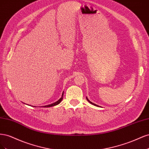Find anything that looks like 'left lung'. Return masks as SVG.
I'll return each mask as SVG.
<instances>
[{
    "mask_svg": "<svg viewBox=\"0 0 149 149\" xmlns=\"http://www.w3.org/2000/svg\"><path fill=\"white\" fill-rule=\"evenodd\" d=\"M86 100H88V101L89 102V103H91V104H93V105H94V106H99L98 105H97V104H94V103H93L92 102H91V101H90L89 100H88V97H86Z\"/></svg>",
    "mask_w": 149,
    "mask_h": 149,
    "instance_id": "8db88e82",
    "label": "left lung"
}]
</instances>
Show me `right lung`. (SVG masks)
I'll use <instances>...</instances> for the list:
<instances>
[{
  "mask_svg": "<svg viewBox=\"0 0 149 149\" xmlns=\"http://www.w3.org/2000/svg\"><path fill=\"white\" fill-rule=\"evenodd\" d=\"M63 94H62L61 97L60 99L59 100L57 101H56V102H55L53 103V104H51L47 105V106H43V107H52V106H56V105H58V104H60V103L61 102V101H62V100H63ZM33 107H35V106H33Z\"/></svg>",
  "mask_w": 149,
  "mask_h": 149,
  "instance_id": "1",
  "label": "right lung"
}]
</instances>
